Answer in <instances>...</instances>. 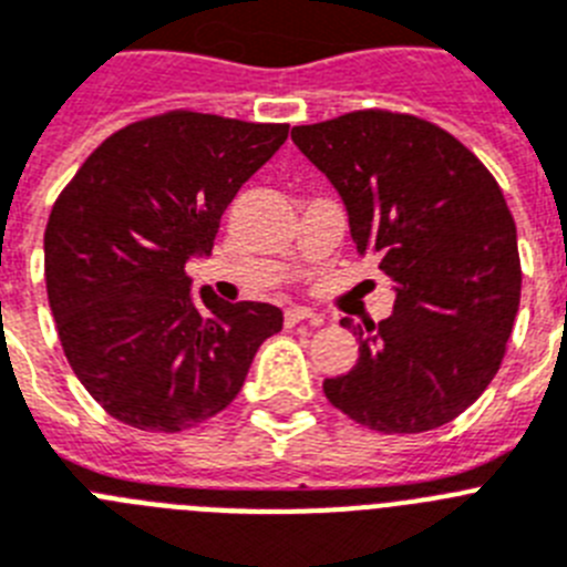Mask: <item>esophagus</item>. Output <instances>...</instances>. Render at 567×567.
Here are the masks:
<instances>
[{"instance_id":"obj_1","label":"esophagus","mask_w":567,"mask_h":567,"mask_svg":"<svg viewBox=\"0 0 567 567\" xmlns=\"http://www.w3.org/2000/svg\"><path fill=\"white\" fill-rule=\"evenodd\" d=\"M299 322L319 324V317L317 313L308 311V308H288V311H285V324H288V328H293V324H299Z\"/></svg>"}]
</instances>
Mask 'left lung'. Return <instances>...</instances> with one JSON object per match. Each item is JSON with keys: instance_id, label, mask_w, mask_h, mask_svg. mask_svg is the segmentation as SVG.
I'll return each mask as SVG.
<instances>
[{"instance_id": "1", "label": "left lung", "mask_w": 567, "mask_h": 567, "mask_svg": "<svg viewBox=\"0 0 567 567\" xmlns=\"http://www.w3.org/2000/svg\"><path fill=\"white\" fill-rule=\"evenodd\" d=\"M290 136L344 199L359 254L396 282L391 317L342 319L359 359L324 396L379 433L456 420L499 371L519 311L516 223L494 174L445 127L388 107Z\"/></svg>"}]
</instances>
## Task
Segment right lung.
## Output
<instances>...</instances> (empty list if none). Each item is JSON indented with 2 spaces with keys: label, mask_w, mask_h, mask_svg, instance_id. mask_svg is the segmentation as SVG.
<instances>
[{
  "label": "right lung",
  "mask_w": 567,
  "mask_h": 567,
  "mask_svg": "<svg viewBox=\"0 0 567 567\" xmlns=\"http://www.w3.org/2000/svg\"><path fill=\"white\" fill-rule=\"evenodd\" d=\"M288 140L282 122L154 113L87 156L45 225V288L79 382L113 420L151 433L208 422L236 400L256 348L282 331L265 302L190 305L188 259L208 254L245 182Z\"/></svg>",
  "instance_id": "obj_1"
}]
</instances>
